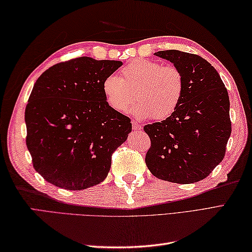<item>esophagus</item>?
Masks as SVG:
<instances>
[{
    "mask_svg": "<svg viewBox=\"0 0 252 252\" xmlns=\"http://www.w3.org/2000/svg\"><path fill=\"white\" fill-rule=\"evenodd\" d=\"M132 126H133V129H134V130H137V131H141V130H142V127H143L141 123H138L137 121H134V120L132 121Z\"/></svg>",
    "mask_w": 252,
    "mask_h": 252,
    "instance_id": "obj_1",
    "label": "esophagus"
}]
</instances>
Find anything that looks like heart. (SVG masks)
Returning <instances> with one entry per match:
<instances>
[{
  "mask_svg": "<svg viewBox=\"0 0 252 252\" xmlns=\"http://www.w3.org/2000/svg\"><path fill=\"white\" fill-rule=\"evenodd\" d=\"M101 87L107 104L114 110L126 111L135 94L138 101L131 108L132 114L164 120L178 109L184 93V78L174 65L136 60L121 69L120 78L107 76Z\"/></svg>",
  "mask_w": 252,
  "mask_h": 252,
  "instance_id": "heart-1",
  "label": "heart"
}]
</instances>
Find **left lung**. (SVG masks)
Instances as JSON below:
<instances>
[{
    "instance_id": "1",
    "label": "left lung",
    "mask_w": 252,
    "mask_h": 252,
    "mask_svg": "<svg viewBox=\"0 0 252 252\" xmlns=\"http://www.w3.org/2000/svg\"><path fill=\"white\" fill-rule=\"evenodd\" d=\"M155 55L182 71L184 93L172 116L144 126L151 138L145 162L160 180L195 183L225 156L232 132L227 90L215 67L200 56L176 50Z\"/></svg>"
}]
</instances>
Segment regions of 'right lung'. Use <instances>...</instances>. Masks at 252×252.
<instances>
[{"label": "right lung", "instance_id": "add662e5", "mask_svg": "<svg viewBox=\"0 0 252 252\" xmlns=\"http://www.w3.org/2000/svg\"><path fill=\"white\" fill-rule=\"evenodd\" d=\"M120 66L79 57L37 78L25 110L26 144L49 183L81 190L107 178L112 154L132 131L130 118L108 106L101 87Z\"/></svg>", "mask_w": 252, "mask_h": 252}]
</instances>
